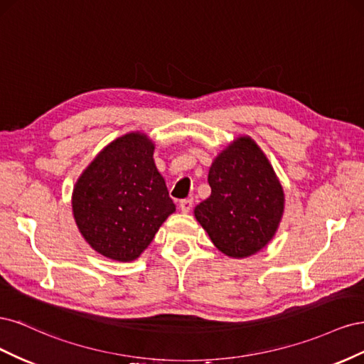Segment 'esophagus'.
<instances>
[{
  "label": "esophagus",
  "instance_id": "34e87169",
  "mask_svg": "<svg viewBox=\"0 0 364 364\" xmlns=\"http://www.w3.org/2000/svg\"><path fill=\"white\" fill-rule=\"evenodd\" d=\"M179 208H181L182 213L188 214V213L191 211V208H193V200H191V199H183V200H181Z\"/></svg>",
  "mask_w": 364,
  "mask_h": 364
}]
</instances>
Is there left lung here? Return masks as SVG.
<instances>
[{"instance_id":"left-lung-1","label":"left lung","mask_w":364,"mask_h":364,"mask_svg":"<svg viewBox=\"0 0 364 364\" xmlns=\"http://www.w3.org/2000/svg\"><path fill=\"white\" fill-rule=\"evenodd\" d=\"M211 196L194 209L214 246L246 258L273 238L284 213V190L257 142L240 136L209 168Z\"/></svg>"}]
</instances>
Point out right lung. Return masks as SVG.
Listing matches in <instances>:
<instances>
[{
    "label": "right lung",
    "instance_id": "add662e5",
    "mask_svg": "<svg viewBox=\"0 0 364 364\" xmlns=\"http://www.w3.org/2000/svg\"><path fill=\"white\" fill-rule=\"evenodd\" d=\"M153 150L146 134H126L98 153L74 185L77 228L106 258L136 259L176 211Z\"/></svg>",
    "mask_w": 364,
    "mask_h": 364
}]
</instances>
